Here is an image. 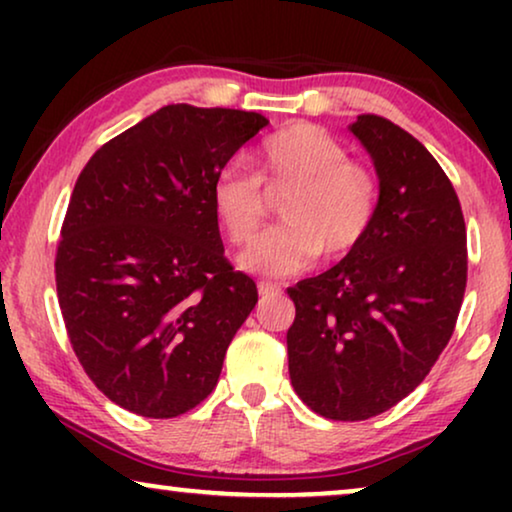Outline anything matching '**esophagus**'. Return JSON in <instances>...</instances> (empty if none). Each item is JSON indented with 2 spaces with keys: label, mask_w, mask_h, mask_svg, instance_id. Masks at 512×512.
Segmentation results:
<instances>
[{
  "label": "esophagus",
  "mask_w": 512,
  "mask_h": 512,
  "mask_svg": "<svg viewBox=\"0 0 512 512\" xmlns=\"http://www.w3.org/2000/svg\"><path fill=\"white\" fill-rule=\"evenodd\" d=\"M258 293H261L263 298H268V296H279L282 289H279V286L272 284V282H258Z\"/></svg>",
  "instance_id": "obj_1"
}]
</instances>
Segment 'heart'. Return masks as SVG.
I'll return each mask as SVG.
<instances>
[{"mask_svg": "<svg viewBox=\"0 0 512 512\" xmlns=\"http://www.w3.org/2000/svg\"><path fill=\"white\" fill-rule=\"evenodd\" d=\"M251 174L226 167L212 184V209L237 247L254 240L265 219V193H283L279 219L244 251L240 265L256 275L284 277L310 268L324 251L342 258L359 247L380 207V181L345 144L312 123L272 132L249 156Z\"/></svg>", "mask_w": 512, "mask_h": 512, "instance_id": "b5f03b06", "label": "heart"}]
</instances>
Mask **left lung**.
I'll use <instances>...</instances> for the list:
<instances>
[{"label": "left lung", "mask_w": 512, "mask_h": 512, "mask_svg": "<svg viewBox=\"0 0 512 512\" xmlns=\"http://www.w3.org/2000/svg\"><path fill=\"white\" fill-rule=\"evenodd\" d=\"M380 207L352 254L291 286L289 375L307 408L361 422L394 408L450 342L466 291V223L436 158L389 118L356 116Z\"/></svg>", "instance_id": "obj_1"}]
</instances>
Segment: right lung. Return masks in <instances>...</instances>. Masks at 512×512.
Masks as SVG:
<instances>
[{"mask_svg":"<svg viewBox=\"0 0 512 512\" xmlns=\"http://www.w3.org/2000/svg\"><path fill=\"white\" fill-rule=\"evenodd\" d=\"M268 118L167 104L100 146L62 221L55 286L76 359L109 401L170 419L205 401L254 310L223 256L212 184Z\"/></svg>","mask_w":512,"mask_h":512,"instance_id":"obj_1","label":"right lung"}]
</instances>
